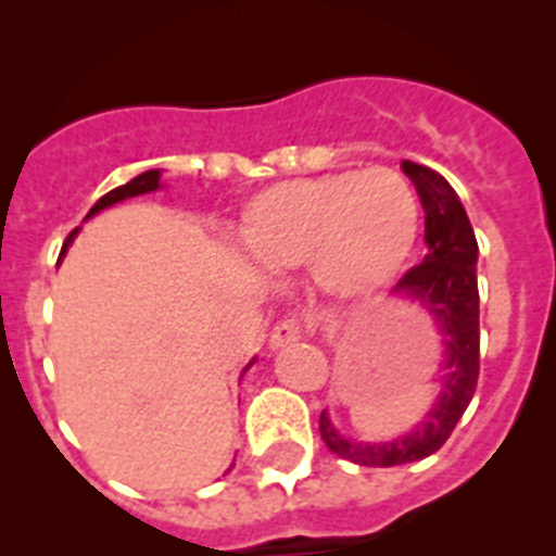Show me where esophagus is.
I'll list each match as a JSON object with an SVG mask.
<instances>
[{
    "mask_svg": "<svg viewBox=\"0 0 556 556\" xmlns=\"http://www.w3.org/2000/svg\"><path fill=\"white\" fill-rule=\"evenodd\" d=\"M303 339V326L298 320H281L275 323L273 331H269V348H287L292 342Z\"/></svg>",
    "mask_w": 556,
    "mask_h": 556,
    "instance_id": "esophagus-1",
    "label": "esophagus"
}]
</instances>
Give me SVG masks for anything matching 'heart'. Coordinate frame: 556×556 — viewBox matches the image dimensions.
<instances>
[{"instance_id": "obj_1", "label": "heart", "mask_w": 556, "mask_h": 556, "mask_svg": "<svg viewBox=\"0 0 556 556\" xmlns=\"http://www.w3.org/2000/svg\"><path fill=\"white\" fill-rule=\"evenodd\" d=\"M420 230L415 191L397 172H331L287 180L248 205L239 242L262 269L308 262L333 294H370L390 283Z\"/></svg>"}]
</instances>
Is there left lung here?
<instances>
[{"mask_svg": "<svg viewBox=\"0 0 556 556\" xmlns=\"http://www.w3.org/2000/svg\"><path fill=\"white\" fill-rule=\"evenodd\" d=\"M401 169L415 184L426 211V258L395 283V292L409 294L434 314L445 339V376L434 406L420 426L392 443H356L333 429L328 415H320V437L339 459L367 468H395L431 456L445 445L459 417L468 409L479 381V283H476V244L470 219L456 191L440 172L415 161Z\"/></svg>", "mask_w": 556, "mask_h": 556, "instance_id": "1", "label": "left lung"}]
</instances>
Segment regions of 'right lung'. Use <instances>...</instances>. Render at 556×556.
Instances as JSON below:
<instances>
[{
	"instance_id": "add662e5",
	"label": "right lung",
	"mask_w": 556,
	"mask_h": 556,
	"mask_svg": "<svg viewBox=\"0 0 556 556\" xmlns=\"http://www.w3.org/2000/svg\"><path fill=\"white\" fill-rule=\"evenodd\" d=\"M159 186H161V172L159 169L141 172L139 178H132L130 184L116 186V189H113V191L102 194V198L94 203V208L88 211V217H91V214H97V211L108 208V205H113V203H122V200H127V198H139V194H147V191H155V189H159ZM75 233H77V230H72V233H68L66 244H63V253H66V248H68V244H72Z\"/></svg>"
}]
</instances>
